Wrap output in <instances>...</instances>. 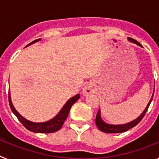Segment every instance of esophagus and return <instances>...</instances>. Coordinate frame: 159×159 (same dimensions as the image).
<instances>
[{
  "label": "esophagus",
  "instance_id": "esophagus-1",
  "mask_svg": "<svg viewBox=\"0 0 159 159\" xmlns=\"http://www.w3.org/2000/svg\"><path fill=\"white\" fill-rule=\"evenodd\" d=\"M82 93L84 96H87V95H90V94H92V88L90 86V85H86V86L83 88Z\"/></svg>",
  "mask_w": 159,
  "mask_h": 159
}]
</instances>
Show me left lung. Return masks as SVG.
<instances>
[{"label": "left lung", "mask_w": 159, "mask_h": 159, "mask_svg": "<svg viewBox=\"0 0 159 159\" xmlns=\"http://www.w3.org/2000/svg\"><path fill=\"white\" fill-rule=\"evenodd\" d=\"M128 40L130 42L136 43L137 45L142 47V45L139 43V42L136 41V40H134V39H132V38H128ZM154 92H153L151 99H150L148 104H147V106L146 107L145 110L143 111V113H142L139 117L136 118L135 119H134L133 121L130 122V123H125V124H119V125L109 124V123H105V122L102 119V118H101V111H100V109H99V111H98V113H97L96 115V119H95V123H96L97 127H98L101 131L105 132V133H122V132L127 131V130H128L129 129L135 127L136 125H137L138 123H139L142 119H143V118L144 117V116H145L146 112L147 111V109H148L149 106H150V104H151V102L153 99V96H154Z\"/></svg>", "instance_id": "obj_1"}]
</instances>
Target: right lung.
Returning <instances> with one entry per match:
<instances>
[{
	"label": "right lung",
	"instance_id": "1",
	"mask_svg": "<svg viewBox=\"0 0 159 159\" xmlns=\"http://www.w3.org/2000/svg\"><path fill=\"white\" fill-rule=\"evenodd\" d=\"M40 40L41 39H38V40H34V41H32L29 44H28L27 46L31 45L32 43H36L38 41H40ZM80 98V94H77L75 96L71 97V99H69L66 102L65 104L61 108V110L59 111V113L57 114V116L53 117L52 119H50V120H48V121L43 122V123H34V122L29 121V120L25 119V117H23L15 109L14 106L12 105V100H11L10 90L8 92V102H9V105H10V108L12 111L17 117V119H19V121L23 124V126L25 128L32 132H35V133H53V132H56L60 130L62 127L64 121H65L67 116H68V114H69L71 106Z\"/></svg>",
	"mask_w": 159,
	"mask_h": 159
}]
</instances>
